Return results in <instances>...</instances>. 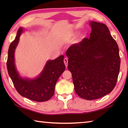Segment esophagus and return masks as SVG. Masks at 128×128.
Wrapping results in <instances>:
<instances>
[{"mask_svg":"<svg viewBox=\"0 0 128 128\" xmlns=\"http://www.w3.org/2000/svg\"><path fill=\"white\" fill-rule=\"evenodd\" d=\"M64 64L66 65V66L67 67L68 66V60L67 58H64Z\"/></svg>","mask_w":128,"mask_h":128,"instance_id":"1","label":"esophagus"}]
</instances>
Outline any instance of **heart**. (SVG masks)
<instances>
[{"instance_id": "obj_1", "label": "heart", "mask_w": 128, "mask_h": 128, "mask_svg": "<svg viewBox=\"0 0 128 128\" xmlns=\"http://www.w3.org/2000/svg\"><path fill=\"white\" fill-rule=\"evenodd\" d=\"M75 34H76V33H72V34H70L69 35H68V36L69 37H72V36H74ZM84 38H85V35L81 34L80 37H79V38H78V40H81L82 39H84Z\"/></svg>"}]
</instances>
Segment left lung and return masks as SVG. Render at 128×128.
<instances>
[{"label":"left lung","mask_w":128,"mask_h":128,"mask_svg":"<svg viewBox=\"0 0 128 128\" xmlns=\"http://www.w3.org/2000/svg\"><path fill=\"white\" fill-rule=\"evenodd\" d=\"M89 38L68 48V68L72 72L75 92L87 100L98 99L114 88L120 69L117 43L104 24L89 23Z\"/></svg>","instance_id":"obj_1"}]
</instances>
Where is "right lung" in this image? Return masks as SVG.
<instances>
[{"label":"right lung","mask_w":128,"mask_h":128,"mask_svg":"<svg viewBox=\"0 0 128 128\" xmlns=\"http://www.w3.org/2000/svg\"><path fill=\"white\" fill-rule=\"evenodd\" d=\"M24 31L25 29L20 27L15 40L10 44L6 63L8 72L16 90L20 95L34 101H47L54 95L56 81L66 69L64 57L62 55L54 60H48L42 71L36 78L22 77L15 66V52L21 34Z\"/></svg>","instance_id":"obj_1"}]
</instances>
